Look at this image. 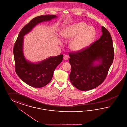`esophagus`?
<instances>
[{
	"label": "esophagus",
	"mask_w": 127,
	"mask_h": 127,
	"mask_svg": "<svg viewBox=\"0 0 127 127\" xmlns=\"http://www.w3.org/2000/svg\"><path fill=\"white\" fill-rule=\"evenodd\" d=\"M64 59L65 60H67L68 59V56L67 55H65L64 56Z\"/></svg>",
	"instance_id": "esophagus-1"
}]
</instances>
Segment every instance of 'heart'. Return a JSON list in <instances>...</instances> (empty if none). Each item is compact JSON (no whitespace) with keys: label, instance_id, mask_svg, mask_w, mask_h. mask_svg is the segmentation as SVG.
Listing matches in <instances>:
<instances>
[{"label":"heart","instance_id":"obj_1","mask_svg":"<svg viewBox=\"0 0 127 127\" xmlns=\"http://www.w3.org/2000/svg\"><path fill=\"white\" fill-rule=\"evenodd\" d=\"M61 36L66 39L74 38L70 43L73 51H80L87 48L95 38L96 31L92 26L80 22L68 26L61 32Z\"/></svg>","mask_w":127,"mask_h":127}]
</instances>
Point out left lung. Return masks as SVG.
I'll return each mask as SVG.
<instances>
[{
    "instance_id": "left-lung-1",
    "label": "left lung",
    "mask_w": 127,
    "mask_h": 127,
    "mask_svg": "<svg viewBox=\"0 0 127 127\" xmlns=\"http://www.w3.org/2000/svg\"><path fill=\"white\" fill-rule=\"evenodd\" d=\"M100 38L86 49L69 53L71 66L69 78L79 90L87 91L96 88L104 81L114 59L112 37L104 26ZM99 63L95 65L94 63Z\"/></svg>"
}]
</instances>
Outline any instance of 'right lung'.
<instances>
[{
  "label": "right lung",
  "mask_w": 127,
  "mask_h": 127,
  "mask_svg": "<svg viewBox=\"0 0 127 127\" xmlns=\"http://www.w3.org/2000/svg\"><path fill=\"white\" fill-rule=\"evenodd\" d=\"M57 17L55 15H41L33 18L21 29L14 47L15 70L17 75L30 86L42 87L49 84L56 67L62 61L63 55L50 57L37 63L27 61L23 53L24 36L37 25Z\"/></svg>",
  "instance_id": "add662e5"
}]
</instances>
